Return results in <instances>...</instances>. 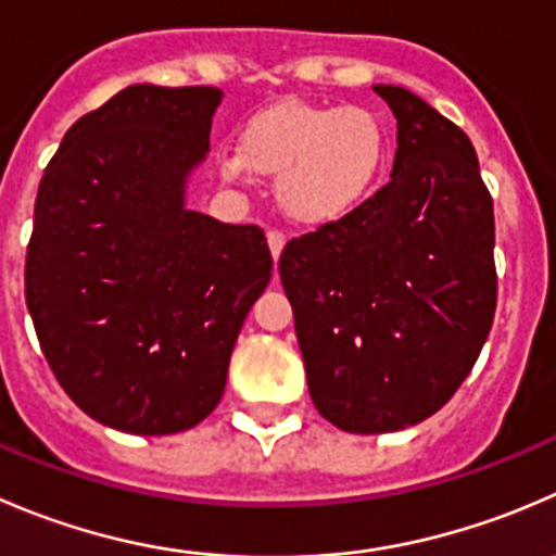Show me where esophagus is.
Masks as SVG:
<instances>
[{
  "label": "esophagus",
  "mask_w": 556,
  "mask_h": 556,
  "mask_svg": "<svg viewBox=\"0 0 556 556\" xmlns=\"http://www.w3.org/2000/svg\"><path fill=\"white\" fill-rule=\"evenodd\" d=\"M268 250H271L274 263H277L279 255H282V250H285V233H282V230H268Z\"/></svg>",
  "instance_id": "1"
}]
</instances>
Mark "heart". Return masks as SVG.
Returning <instances> with one entry per match:
<instances>
[{
  "label": "heart",
  "mask_w": 556,
  "mask_h": 556,
  "mask_svg": "<svg viewBox=\"0 0 556 556\" xmlns=\"http://www.w3.org/2000/svg\"><path fill=\"white\" fill-rule=\"evenodd\" d=\"M391 154V127L371 108L279 100L244 124L239 152H225L219 170L228 181H244L250 170L277 176L279 208L293 223L323 228L380 190Z\"/></svg>",
  "instance_id": "1"
}]
</instances>
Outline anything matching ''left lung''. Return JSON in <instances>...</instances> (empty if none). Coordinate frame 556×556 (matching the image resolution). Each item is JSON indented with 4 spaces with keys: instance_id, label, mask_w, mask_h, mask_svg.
Instances as JSON below:
<instances>
[{
    "instance_id": "obj_1",
    "label": "left lung",
    "mask_w": 556,
    "mask_h": 556,
    "mask_svg": "<svg viewBox=\"0 0 556 556\" xmlns=\"http://www.w3.org/2000/svg\"><path fill=\"white\" fill-rule=\"evenodd\" d=\"M375 91L396 116L391 181L279 257L312 402L353 434L438 413L497 306L494 208L470 138L404 86Z\"/></svg>"
}]
</instances>
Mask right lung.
Here are the masks:
<instances>
[{
    "label": "right lung",
    "mask_w": 556,
    "mask_h": 556,
    "mask_svg": "<svg viewBox=\"0 0 556 556\" xmlns=\"http://www.w3.org/2000/svg\"><path fill=\"white\" fill-rule=\"evenodd\" d=\"M219 102L214 86H127L64 132L42 174L26 306L59 386L102 427L201 424L271 279L261 228L187 208Z\"/></svg>",
    "instance_id": "right-lung-1"
}]
</instances>
